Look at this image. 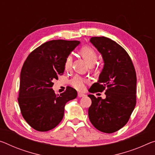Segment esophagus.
I'll use <instances>...</instances> for the list:
<instances>
[{"instance_id":"obj_1","label":"esophagus","mask_w":155,"mask_h":155,"mask_svg":"<svg viewBox=\"0 0 155 155\" xmlns=\"http://www.w3.org/2000/svg\"><path fill=\"white\" fill-rule=\"evenodd\" d=\"M84 96H85V94H83V93H82V92H78V97H84Z\"/></svg>"}]
</instances>
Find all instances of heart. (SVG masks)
I'll return each instance as SVG.
<instances>
[{"instance_id": "obj_1", "label": "heart", "mask_w": 155, "mask_h": 155, "mask_svg": "<svg viewBox=\"0 0 155 155\" xmlns=\"http://www.w3.org/2000/svg\"><path fill=\"white\" fill-rule=\"evenodd\" d=\"M80 53L89 65H93L97 60V54L94 49L91 48V47H83V48L80 50ZM72 56L70 55L66 58V59L65 61V69L66 70H70V69L72 68ZM85 81L84 78L78 75L75 76V77L72 78L70 81L71 85L78 90H83V88L85 87Z\"/></svg>"}]
</instances>
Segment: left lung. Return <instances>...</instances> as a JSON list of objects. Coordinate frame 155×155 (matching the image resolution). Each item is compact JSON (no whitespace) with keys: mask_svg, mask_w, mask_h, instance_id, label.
<instances>
[{"mask_svg":"<svg viewBox=\"0 0 155 155\" xmlns=\"http://www.w3.org/2000/svg\"><path fill=\"white\" fill-rule=\"evenodd\" d=\"M90 41L101 54L104 66L89 92L105 90L106 98L88 95L92 100L89 119L99 131L113 133L127 124L136 105V72L128 54L115 41L105 36L92 37Z\"/></svg>","mask_w":155,"mask_h":155,"instance_id":"obj_1","label":"left lung"}]
</instances>
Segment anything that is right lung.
I'll use <instances>...</instances> for the list:
<instances>
[{
    "label": "right lung",
    "instance_id": "right-lung-1",
    "mask_svg": "<svg viewBox=\"0 0 155 155\" xmlns=\"http://www.w3.org/2000/svg\"><path fill=\"white\" fill-rule=\"evenodd\" d=\"M78 41L53 40L29 54L22 68L18 101L22 116L32 128L46 132L62 121L66 103L77 97L68 87L56 95L51 87L65 70V61L78 44Z\"/></svg>",
    "mask_w": 155,
    "mask_h": 155
}]
</instances>
